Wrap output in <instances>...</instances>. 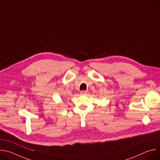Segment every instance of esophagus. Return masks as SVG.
Listing matches in <instances>:
<instances>
[{"mask_svg": "<svg viewBox=\"0 0 160 160\" xmlns=\"http://www.w3.org/2000/svg\"><path fill=\"white\" fill-rule=\"evenodd\" d=\"M87 92H88V91H85V90L81 91V92H80V93H81V94H86Z\"/></svg>", "mask_w": 160, "mask_h": 160, "instance_id": "obj_1", "label": "esophagus"}]
</instances>
